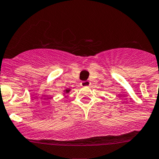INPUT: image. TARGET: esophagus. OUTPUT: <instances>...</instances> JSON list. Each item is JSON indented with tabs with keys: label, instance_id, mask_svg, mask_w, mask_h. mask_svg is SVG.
I'll use <instances>...</instances> for the list:
<instances>
[{
	"label": "esophagus",
	"instance_id": "34e87169",
	"mask_svg": "<svg viewBox=\"0 0 159 159\" xmlns=\"http://www.w3.org/2000/svg\"><path fill=\"white\" fill-rule=\"evenodd\" d=\"M81 86H83V87H85V86H89V85H90V82H89V81H81Z\"/></svg>",
	"mask_w": 159,
	"mask_h": 159
}]
</instances>
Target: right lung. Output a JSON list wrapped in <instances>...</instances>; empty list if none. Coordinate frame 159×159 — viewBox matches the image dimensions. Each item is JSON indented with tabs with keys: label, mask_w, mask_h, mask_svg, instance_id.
Wrapping results in <instances>:
<instances>
[{
	"label": "right lung",
	"mask_w": 159,
	"mask_h": 159,
	"mask_svg": "<svg viewBox=\"0 0 159 159\" xmlns=\"http://www.w3.org/2000/svg\"><path fill=\"white\" fill-rule=\"evenodd\" d=\"M70 90H71V89H68V88H67V89H65V90H64V94H66V93H70Z\"/></svg>",
	"instance_id": "1"
}]
</instances>
